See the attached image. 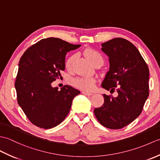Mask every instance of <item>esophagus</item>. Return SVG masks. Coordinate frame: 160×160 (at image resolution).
<instances>
[{
	"label": "esophagus",
	"mask_w": 160,
	"mask_h": 160,
	"mask_svg": "<svg viewBox=\"0 0 160 160\" xmlns=\"http://www.w3.org/2000/svg\"><path fill=\"white\" fill-rule=\"evenodd\" d=\"M82 94L85 95V96H91V95H92V93L87 92V91H82Z\"/></svg>",
	"instance_id": "obj_1"
}]
</instances>
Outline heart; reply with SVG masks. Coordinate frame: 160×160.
<instances>
[{"label":"heart","mask_w":160,"mask_h":160,"mask_svg":"<svg viewBox=\"0 0 160 160\" xmlns=\"http://www.w3.org/2000/svg\"><path fill=\"white\" fill-rule=\"evenodd\" d=\"M84 55L93 64L97 62L103 63V58L96 51L92 49H87L84 52ZM75 59V56L73 55L68 58L65 62V66L67 69H70ZM73 85L80 89L85 91H91L94 89L96 86V79L92 77H80L75 78L72 80Z\"/></svg>","instance_id":"obj_1"}]
</instances>
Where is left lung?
<instances>
[{
  "mask_svg": "<svg viewBox=\"0 0 160 160\" xmlns=\"http://www.w3.org/2000/svg\"><path fill=\"white\" fill-rule=\"evenodd\" d=\"M109 70L101 86L118 96L103 94L104 104L94 109L100 123L111 129L122 128L140 115L148 97L149 69L138 49L128 40L117 38L102 44Z\"/></svg>",
  "mask_w": 160,
  "mask_h": 160,
  "instance_id": "left-lung-1",
  "label": "left lung"
}]
</instances>
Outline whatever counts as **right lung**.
I'll list each match as a JSON object with an SVG mask.
<instances>
[{
    "label": "right lung",
    "mask_w": 160,
    "mask_h": 160,
    "mask_svg": "<svg viewBox=\"0 0 160 160\" xmlns=\"http://www.w3.org/2000/svg\"><path fill=\"white\" fill-rule=\"evenodd\" d=\"M80 46L51 37L30 47L20 58L15 82L17 100L37 127L47 129L60 124L69 113L73 98L80 93L69 85L60 90L52 86L65 69L67 53Z\"/></svg>",
    "instance_id": "add662e5"
}]
</instances>
